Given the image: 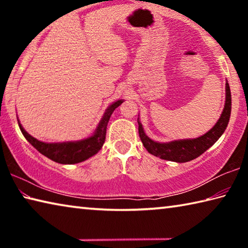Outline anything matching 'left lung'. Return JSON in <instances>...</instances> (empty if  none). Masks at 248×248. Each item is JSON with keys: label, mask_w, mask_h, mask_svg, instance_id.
<instances>
[{"label": "left lung", "mask_w": 248, "mask_h": 248, "mask_svg": "<svg viewBox=\"0 0 248 248\" xmlns=\"http://www.w3.org/2000/svg\"><path fill=\"white\" fill-rule=\"evenodd\" d=\"M231 91L228 81L225 84V104L223 111H222L220 119L215 124L211 130H209L203 136L196 139H184V140H175L166 143H159L155 142L146 136L144 133L143 127L138 118L139 124V136L143 143L144 148L148 152L154 156H157L162 159L167 161L185 163L189 162L191 159L200 156L204 153L210 146H212L217 141V139L223 134L226 127H228L230 116H231Z\"/></svg>", "instance_id": "1"}]
</instances>
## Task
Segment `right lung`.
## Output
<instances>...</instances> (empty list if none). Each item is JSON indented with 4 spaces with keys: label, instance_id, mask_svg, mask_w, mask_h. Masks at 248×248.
<instances>
[{
    "label": "right lung",
    "instance_id": "1",
    "mask_svg": "<svg viewBox=\"0 0 248 248\" xmlns=\"http://www.w3.org/2000/svg\"><path fill=\"white\" fill-rule=\"evenodd\" d=\"M124 100L119 99L112 103L109 106L103 116L102 120L98 124L93 136L81 141L74 142H62V143H46V142L39 141L32 138L31 134L25 131L23 125L20 124L19 120L18 125L26 140L45 156L52 159L53 162L60 163V164H77L85 159L90 158L95 155L102 149V146L106 139V129L108 121L115 109L123 104Z\"/></svg>",
    "mask_w": 248,
    "mask_h": 248
}]
</instances>
